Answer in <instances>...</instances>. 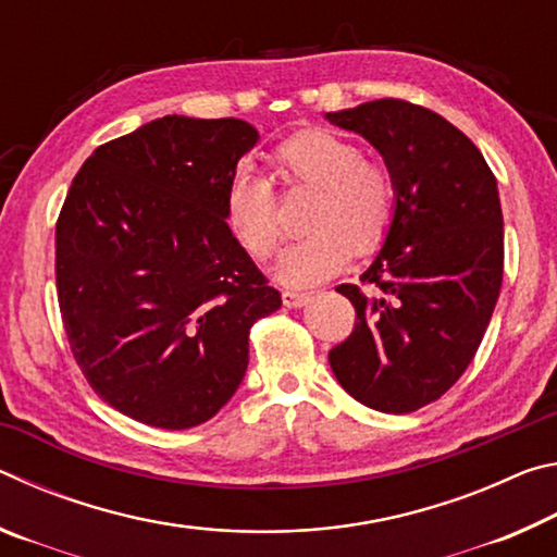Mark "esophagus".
<instances>
[{
    "label": "esophagus",
    "mask_w": 557,
    "mask_h": 557,
    "mask_svg": "<svg viewBox=\"0 0 557 557\" xmlns=\"http://www.w3.org/2000/svg\"><path fill=\"white\" fill-rule=\"evenodd\" d=\"M282 301H285V307L297 309V307H305V305H307L309 295H307V292H292V289H285V292H282Z\"/></svg>",
    "instance_id": "esophagus-1"
}]
</instances>
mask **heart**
<instances>
[{
  "label": "heart",
  "mask_w": 557,
  "mask_h": 557,
  "mask_svg": "<svg viewBox=\"0 0 557 557\" xmlns=\"http://www.w3.org/2000/svg\"><path fill=\"white\" fill-rule=\"evenodd\" d=\"M282 178L317 188L305 238L282 252L275 277L287 287H312L336 275L356 256H369L395 219L393 174L348 139L326 129H307L275 149ZM225 221L245 250L268 260L282 240L277 196L262 174L240 166L225 186Z\"/></svg>",
  "instance_id": "b5f03b06"
}]
</instances>
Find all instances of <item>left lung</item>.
<instances>
[{
  "instance_id": "left-lung-1",
  "label": "left lung",
  "mask_w": 557,
  "mask_h": 557,
  "mask_svg": "<svg viewBox=\"0 0 557 557\" xmlns=\"http://www.w3.org/2000/svg\"><path fill=\"white\" fill-rule=\"evenodd\" d=\"M379 149L398 201L361 282L336 292L356 307L354 334L329 351L342 388L381 412H412L457 383L482 344L504 280V215L492 169L437 112L373 100L326 112Z\"/></svg>"
}]
</instances>
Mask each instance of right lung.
I'll return each instance as SVG.
<instances>
[{"instance_id":"add662e5","label":"right lung","mask_w":557,"mask_h":557,"mask_svg":"<svg viewBox=\"0 0 557 557\" xmlns=\"http://www.w3.org/2000/svg\"><path fill=\"white\" fill-rule=\"evenodd\" d=\"M260 139L245 120L166 115L98 147L55 223V285L90 388L162 430L211 420L280 292L225 223V186Z\"/></svg>"}]
</instances>
